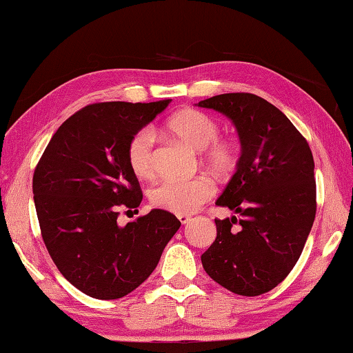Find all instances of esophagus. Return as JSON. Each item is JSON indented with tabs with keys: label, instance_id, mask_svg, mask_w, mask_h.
I'll return each instance as SVG.
<instances>
[{
	"label": "esophagus",
	"instance_id": "obj_1",
	"mask_svg": "<svg viewBox=\"0 0 353 353\" xmlns=\"http://www.w3.org/2000/svg\"><path fill=\"white\" fill-rule=\"evenodd\" d=\"M190 219H191V218L188 216V214H179V221H181L182 224H188Z\"/></svg>",
	"mask_w": 353,
	"mask_h": 353
}]
</instances>
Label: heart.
Instances as JSON below:
<instances>
[{
  "label": "heart",
  "instance_id": "obj_1",
  "mask_svg": "<svg viewBox=\"0 0 353 353\" xmlns=\"http://www.w3.org/2000/svg\"><path fill=\"white\" fill-rule=\"evenodd\" d=\"M166 129L177 140L194 151H201V162L218 176H229L240 162V149L236 143L219 137L221 126L207 113L187 109L172 115ZM155 135L152 129H141L128 146V162L134 174L140 179L155 176ZM214 194V183L208 177L191 181H163L151 190L149 199L152 205L176 214H190Z\"/></svg>",
  "mask_w": 353,
  "mask_h": 353
}]
</instances>
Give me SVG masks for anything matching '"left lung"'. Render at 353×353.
Wrapping results in <instances>:
<instances>
[{
  "label": "left lung",
  "instance_id": "obj_1",
  "mask_svg": "<svg viewBox=\"0 0 353 353\" xmlns=\"http://www.w3.org/2000/svg\"><path fill=\"white\" fill-rule=\"evenodd\" d=\"M232 119L241 155L216 205L240 214L214 219L216 240L201 256L214 282L240 296H260L288 276L316 214L313 154L285 113L252 93L199 101Z\"/></svg>",
  "mask_w": 353,
  "mask_h": 353
}]
</instances>
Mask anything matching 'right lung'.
Listing matches in <instances>:
<instances>
[{"label":"right lung","instance_id":"right-lung-1","mask_svg":"<svg viewBox=\"0 0 353 353\" xmlns=\"http://www.w3.org/2000/svg\"><path fill=\"white\" fill-rule=\"evenodd\" d=\"M170 103L85 105L63 121L35 166L41 238L57 270L83 294L112 301L139 288L181 227L160 208L118 224L119 208L130 212L143 199L129 141Z\"/></svg>","mask_w":353,"mask_h":353}]
</instances>
